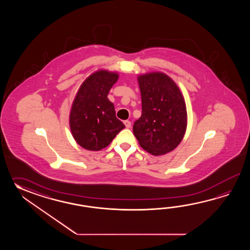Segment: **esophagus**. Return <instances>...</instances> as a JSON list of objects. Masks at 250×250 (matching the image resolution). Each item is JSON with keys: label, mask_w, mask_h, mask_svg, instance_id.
<instances>
[{"label": "esophagus", "mask_w": 250, "mask_h": 250, "mask_svg": "<svg viewBox=\"0 0 250 250\" xmlns=\"http://www.w3.org/2000/svg\"><path fill=\"white\" fill-rule=\"evenodd\" d=\"M124 125L128 128V127H131V123L129 121H124Z\"/></svg>", "instance_id": "obj_1"}]
</instances>
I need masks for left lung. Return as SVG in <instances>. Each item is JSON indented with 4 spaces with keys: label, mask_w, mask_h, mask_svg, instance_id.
I'll use <instances>...</instances> for the list:
<instances>
[{
    "label": "left lung",
    "mask_w": 250,
    "mask_h": 250,
    "mask_svg": "<svg viewBox=\"0 0 250 250\" xmlns=\"http://www.w3.org/2000/svg\"><path fill=\"white\" fill-rule=\"evenodd\" d=\"M141 92L142 114L133 125L140 146L153 155L175 149L185 135L187 109L175 82L162 72L138 78Z\"/></svg>",
    "instance_id": "8db88e82"
}]
</instances>
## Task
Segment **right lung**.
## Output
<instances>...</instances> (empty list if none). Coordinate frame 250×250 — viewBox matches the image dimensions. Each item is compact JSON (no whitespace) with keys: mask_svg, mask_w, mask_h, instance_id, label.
<instances>
[{"mask_svg":"<svg viewBox=\"0 0 250 250\" xmlns=\"http://www.w3.org/2000/svg\"><path fill=\"white\" fill-rule=\"evenodd\" d=\"M118 78L115 72L99 70L80 85L69 114V126L75 140L83 148H104L125 127L107 98Z\"/></svg>","mask_w":250,"mask_h":250,"instance_id":"1","label":"right lung"}]
</instances>
